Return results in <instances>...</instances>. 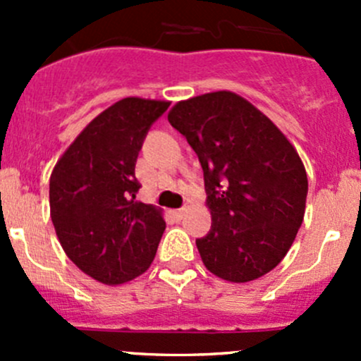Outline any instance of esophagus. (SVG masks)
<instances>
[{
	"label": "esophagus",
	"instance_id": "1",
	"mask_svg": "<svg viewBox=\"0 0 361 361\" xmlns=\"http://www.w3.org/2000/svg\"><path fill=\"white\" fill-rule=\"evenodd\" d=\"M173 213L174 218H178V220H181V218L185 216V213H187V207H180V209H173L171 211Z\"/></svg>",
	"mask_w": 361,
	"mask_h": 361
}]
</instances>
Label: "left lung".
<instances>
[{
	"mask_svg": "<svg viewBox=\"0 0 361 361\" xmlns=\"http://www.w3.org/2000/svg\"><path fill=\"white\" fill-rule=\"evenodd\" d=\"M201 162L211 231L195 239L207 271L232 283L267 274L304 220L307 174L285 134L227 90L181 101L167 115Z\"/></svg>",
	"mask_w": 361,
	"mask_h": 361,
	"instance_id": "obj_1",
	"label": "left lung"
}]
</instances>
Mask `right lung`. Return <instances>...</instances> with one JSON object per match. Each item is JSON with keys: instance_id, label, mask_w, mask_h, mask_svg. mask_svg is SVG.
<instances>
[{"instance_id": "obj_1", "label": "right lung", "mask_w": 361, "mask_h": 361, "mask_svg": "<svg viewBox=\"0 0 361 361\" xmlns=\"http://www.w3.org/2000/svg\"><path fill=\"white\" fill-rule=\"evenodd\" d=\"M167 101L126 97L97 115L50 176V216L69 260L104 285H122L154 262L162 213L136 201V160Z\"/></svg>"}]
</instances>
